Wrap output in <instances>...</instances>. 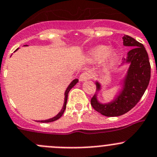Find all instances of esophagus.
<instances>
[{"label": "esophagus", "mask_w": 157, "mask_h": 157, "mask_svg": "<svg viewBox=\"0 0 157 157\" xmlns=\"http://www.w3.org/2000/svg\"><path fill=\"white\" fill-rule=\"evenodd\" d=\"M90 78V74H89V73H87V72H84V73L81 74H80V77H79L80 81H85V80H89Z\"/></svg>", "instance_id": "esophagus-1"}]
</instances>
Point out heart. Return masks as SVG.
Wrapping results in <instances>:
<instances>
[{
	"label": "heart",
	"instance_id": "heart-1",
	"mask_svg": "<svg viewBox=\"0 0 157 157\" xmlns=\"http://www.w3.org/2000/svg\"><path fill=\"white\" fill-rule=\"evenodd\" d=\"M108 65H112L118 58V51L115 49H109L107 45H98L89 52V58L90 60L98 61L105 58Z\"/></svg>",
	"mask_w": 157,
	"mask_h": 157
}]
</instances>
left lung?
Returning <instances> with one entry per match:
<instances>
[{
  "label": "left lung",
  "mask_w": 157,
  "mask_h": 157,
  "mask_svg": "<svg viewBox=\"0 0 157 157\" xmlns=\"http://www.w3.org/2000/svg\"><path fill=\"white\" fill-rule=\"evenodd\" d=\"M123 45L133 47L128 52L123 63H129L127 75L124 80L123 90L113 101L101 104L97 99V94L90 100V104L95 111L108 117H116L127 113L134 108L144 94L150 80L151 67L147 52L140 42L131 36H123ZM97 90L101 89V84L96 82Z\"/></svg>",
  "instance_id": "left-lung-1"
}]
</instances>
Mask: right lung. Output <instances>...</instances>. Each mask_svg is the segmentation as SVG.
Returning a JSON list of instances; mask_svg holds the SVG:
<instances>
[{"label": "right lung", "mask_w": 157, "mask_h": 157, "mask_svg": "<svg viewBox=\"0 0 157 157\" xmlns=\"http://www.w3.org/2000/svg\"><path fill=\"white\" fill-rule=\"evenodd\" d=\"M16 50H17V49H16ZM77 82H78V80H77V79H75V80H73V81H72L71 83H70V85L68 86V87H67V90H66V91H65V99H64V100H65V101H64L63 107V108H62V109H61L60 112H59V113L58 115H56V116L53 117V118H50V119L43 120V121H41V122H52V121H56V120L59 119V118H60L61 116H62L63 114V112H64V111H65V109H66V107H67V98H68V94H69V91H70V89H71L72 87H74V86L75 85V84H76V83H77Z\"/></svg>", "instance_id": "1"}]
</instances>
